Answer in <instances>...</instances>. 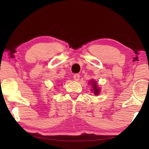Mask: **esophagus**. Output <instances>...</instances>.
Returning <instances> with one entry per match:
<instances>
[{"label": "esophagus", "mask_w": 149, "mask_h": 149, "mask_svg": "<svg viewBox=\"0 0 149 149\" xmlns=\"http://www.w3.org/2000/svg\"><path fill=\"white\" fill-rule=\"evenodd\" d=\"M79 78H80V75L79 74H76L74 75V79L75 81L79 80Z\"/></svg>", "instance_id": "esophagus-1"}]
</instances>
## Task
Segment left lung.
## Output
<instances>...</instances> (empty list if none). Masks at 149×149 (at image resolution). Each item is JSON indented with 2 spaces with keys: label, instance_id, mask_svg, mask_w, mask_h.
<instances>
[{
  "label": "left lung",
  "instance_id": "8db88e82",
  "mask_svg": "<svg viewBox=\"0 0 149 149\" xmlns=\"http://www.w3.org/2000/svg\"><path fill=\"white\" fill-rule=\"evenodd\" d=\"M91 84H93L92 85V86H93L92 88H93V89L95 95H98V94H99V88H97L96 82L91 81Z\"/></svg>",
  "mask_w": 149,
  "mask_h": 149
}]
</instances>
